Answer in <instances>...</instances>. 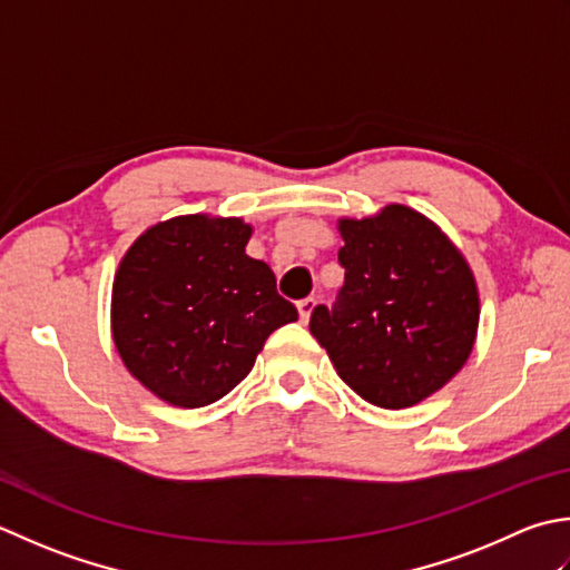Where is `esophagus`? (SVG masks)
I'll list each match as a JSON object with an SVG mask.
<instances>
[{"instance_id":"1","label":"esophagus","mask_w":570,"mask_h":570,"mask_svg":"<svg viewBox=\"0 0 570 570\" xmlns=\"http://www.w3.org/2000/svg\"><path fill=\"white\" fill-rule=\"evenodd\" d=\"M315 297H307V299H299L297 302V315H299V322H307L309 320V315H312V309H315Z\"/></svg>"}]
</instances>
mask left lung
<instances>
[{
  "label": "left lung",
  "instance_id": "left-lung-1",
  "mask_svg": "<svg viewBox=\"0 0 570 570\" xmlns=\"http://www.w3.org/2000/svg\"><path fill=\"white\" fill-rule=\"evenodd\" d=\"M344 287L309 332L364 401L401 411L431 399L472 354L480 289L470 263L435 220L405 204L336 220Z\"/></svg>",
  "mask_w": 570,
  "mask_h": 570
}]
</instances>
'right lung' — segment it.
Segmentation results:
<instances>
[{"mask_svg":"<svg viewBox=\"0 0 570 570\" xmlns=\"http://www.w3.org/2000/svg\"><path fill=\"white\" fill-rule=\"evenodd\" d=\"M253 226L187 214L149 226L118 265L110 330L125 368L177 409L224 399L250 374L268 336L297 309L268 263L246 253Z\"/></svg>","mask_w":570,"mask_h":570,"instance_id":"add662e5","label":"right lung"}]
</instances>
